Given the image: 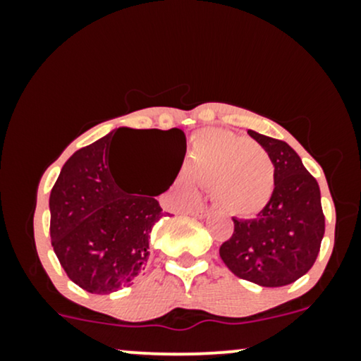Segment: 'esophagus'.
Wrapping results in <instances>:
<instances>
[{
    "label": "esophagus",
    "instance_id": "1",
    "mask_svg": "<svg viewBox=\"0 0 361 361\" xmlns=\"http://www.w3.org/2000/svg\"><path fill=\"white\" fill-rule=\"evenodd\" d=\"M192 215H195V217H198V219H205V217H209V215H210V210L204 209V207H200V209L192 210Z\"/></svg>",
    "mask_w": 361,
    "mask_h": 361
}]
</instances>
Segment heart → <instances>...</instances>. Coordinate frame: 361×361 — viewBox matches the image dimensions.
<instances>
[{
	"instance_id": "b5f03b06",
	"label": "heart",
	"mask_w": 361,
	"mask_h": 361,
	"mask_svg": "<svg viewBox=\"0 0 361 361\" xmlns=\"http://www.w3.org/2000/svg\"><path fill=\"white\" fill-rule=\"evenodd\" d=\"M197 185L207 186L214 204L233 217H255L270 204L276 169L258 144L229 130H205L192 140L185 171L178 176L183 197L193 198Z\"/></svg>"
}]
</instances>
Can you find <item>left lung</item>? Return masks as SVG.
<instances>
[{"instance_id":"8db88e82","label":"left lung","mask_w":361,"mask_h":361,"mask_svg":"<svg viewBox=\"0 0 361 361\" xmlns=\"http://www.w3.org/2000/svg\"><path fill=\"white\" fill-rule=\"evenodd\" d=\"M247 134L275 164V193L255 219H233L234 233L219 252L239 279L261 287H283L316 263L324 235L321 190L287 142L255 130Z\"/></svg>"}]
</instances>
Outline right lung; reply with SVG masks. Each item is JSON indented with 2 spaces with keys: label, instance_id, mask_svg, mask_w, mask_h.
Wrapping results in <instances>:
<instances>
[{
  "label": "right lung",
  "instance_id": "1",
  "mask_svg": "<svg viewBox=\"0 0 361 361\" xmlns=\"http://www.w3.org/2000/svg\"><path fill=\"white\" fill-rule=\"evenodd\" d=\"M126 131H140L156 140L159 152L167 156L172 175L154 195H132L114 178L116 160L111 146ZM185 151L186 137L180 128L122 127L66 161L49 198L51 241L74 283L90 293L105 295L128 287L142 275L149 259V234L164 215L154 197L175 181Z\"/></svg>",
  "mask_w": 361,
  "mask_h": 361
}]
</instances>
